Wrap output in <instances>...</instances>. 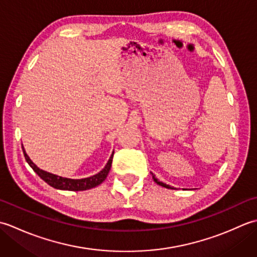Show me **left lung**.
<instances>
[{
    "mask_svg": "<svg viewBox=\"0 0 257 257\" xmlns=\"http://www.w3.org/2000/svg\"><path fill=\"white\" fill-rule=\"evenodd\" d=\"M151 174H152V178H154V181H155L157 184H159V185H161V187L167 188V189H174L173 187H171V185H169V184H166V183H163V182L159 181V180H158V179L156 178V176H155L154 173H151Z\"/></svg>",
    "mask_w": 257,
    "mask_h": 257,
    "instance_id": "left-lung-1",
    "label": "left lung"
}]
</instances>
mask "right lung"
I'll return each mask as SVG.
<instances>
[{
	"label": "right lung",
	"mask_w": 257,
	"mask_h": 257,
	"mask_svg": "<svg viewBox=\"0 0 257 257\" xmlns=\"http://www.w3.org/2000/svg\"><path fill=\"white\" fill-rule=\"evenodd\" d=\"M22 149H23V154L27 163H29L33 170L38 174V177L44 180L47 184H50L53 188L58 189V190H67V191L89 190L102 183L107 178L109 170H110L111 163H112V157H113V152H112V155L110 156V158H109L105 168H103L102 170L100 172H98L97 174H94V176L84 178V179H69V178H64L61 176H56V174L42 170V169L38 168L35 163L30 159V157L27 156L23 145H22Z\"/></svg>",
	"instance_id": "obj_1"
}]
</instances>
